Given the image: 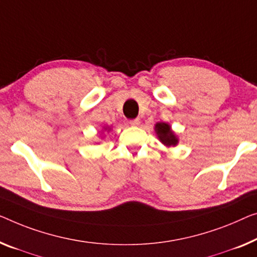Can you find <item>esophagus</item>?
I'll return each instance as SVG.
<instances>
[{
  "mask_svg": "<svg viewBox=\"0 0 257 257\" xmlns=\"http://www.w3.org/2000/svg\"><path fill=\"white\" fill-rule=\"evenodd\" d=\"M130 125H133V127H137V125L140 124V120L139 118H134V120H130L129 121Z\"/></svg>",
  "mask_w": 257,
  "mask_h": 257,
  "instance_id": "1",
  "label": "esophagus"
}]
</instances>
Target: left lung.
<instances>
[{"label": "left lung", "mask_w": 257, "mask_h": 257, "mask_svg": "<svg viewBox=\"0 0 257 257\" xmlns=\"http://www.w3.org/2000/svg\"><path fill=\"white\" fill-rule=\"evenodd\" d=\"M155 130L159 141L166 147H175L178 144V137L172 132L171 125L165 122H158L155 125Z\"/></svg>", "instance_id": "obj_1"}]
</instances>
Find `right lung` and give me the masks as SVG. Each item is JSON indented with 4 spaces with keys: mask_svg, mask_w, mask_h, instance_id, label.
<instances>
[{
    "mask_svg": "<svg viewBox=\"0 0 257 257\" xmlns=\"http://www.w3.org/2000/svg\"><path fill=\"white\" fill-rule=\"evenodd\" d=\"M104 129H105V130H107V129H108V130H109V129H110V128H109V127H105V128H104Z\"/></svg>",
    "mask_w": 257,
    "mask_h": 257,
    "instance_id": "obj_1",
    "label": "right lung"
}]
</instances>
